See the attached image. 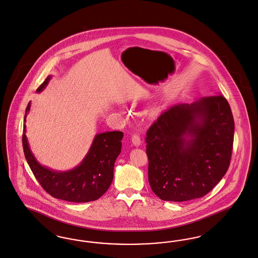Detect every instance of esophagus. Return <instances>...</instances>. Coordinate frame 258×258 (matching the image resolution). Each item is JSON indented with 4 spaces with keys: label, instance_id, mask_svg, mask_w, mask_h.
Wrapping results in <instances>:
<instances>
[{
    "label": "esophagus",
    "instance_id": "1",
    "mask_svg": "<svg viewBox=\"0 0 258 258\" xmlns=\"http://www.w3.org/2000/svg\"><path fill=\"white\" fill-rule=\"evenodd\" d=\"M132 143L136 146H139L141 145L142 141H141V137L138 134H134L132 136Z\"/></svg>",
    "mask_w": 258,
    "mask_h": 258
}]
</instances>
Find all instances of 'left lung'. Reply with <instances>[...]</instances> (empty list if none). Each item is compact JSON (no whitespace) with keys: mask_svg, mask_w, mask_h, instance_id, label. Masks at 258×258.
<instances>
[{"mask_svg":"<svg viewBox=\"0 0 258 258\" xmlns=\"http://www.w3.org/2000/svg\"><path fill=\"white\" fill-rule=\"evenodd\" d=\"M234 119L223 95L178 104L146 132L148 181L162 201L187 202L207 195L226 173Z\"/></svg>","mask_w":258,"mask_h":258,"instance_id":"obj_1","label":"left lung"}]
</instances>
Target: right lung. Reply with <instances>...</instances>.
<instances>
[{"instance_id":"1","label":"right lung","mask_w":258,"mask_h":258,"mask_svg":"<svg viewBox=\"0 0 258 258\" xmlns=\"http://www.w3.org/2000/svg\"><path fill=\"white\" fill-rule=\"evenodd\" d=\"M51 76L36 90H44ZM31 108L29 102L24 121ZM26 125L23 128V149L26 160L41 187L53 198L70 202L96 201L103 196L112 184L113 166L121 151L123 133L112 131L97 134L86 157L76 168L68 171H55L41 166L32 153L26 137Z\"/></svg>"}]
</instances>
